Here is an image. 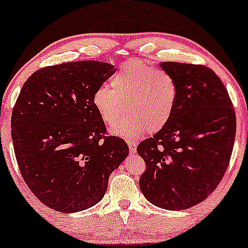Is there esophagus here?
Here are the masks:
<instances>
[{
	"mask_svg": "<svg viewBox=\"0 0 248 248\" xmlns=\"http://www.w3.org/2000/svg\"><path fill=\"white\" fill-rule=\"evenodd\" d=\"M127 144H128V147H129V153L135 154L136 153V145H137V142L135 141V140H129V141H127Z\"/></svg>",
	"mask_w": 248,
	"mask_h": 248,
	"instance_id": "obj_1",
	"label": "esophagus"
}]
</instances>
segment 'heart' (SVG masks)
Masks as SVG:
<instances>
[{
	"mask_svg": "<svg viewBox=\"0 0 248 248\" xmlns=\"http://www.w3.org/2000/svg\"><path fill=\"white\" fill-rule=\"evenodd\" d=\"M112 86L101 85L92 103L107 124H115L128 106L130 116L112 127V133L135 137L143 132L153 134L165 127L178 100L175 79L156 67L128 60L113 75Z\"/></svg>",
	"mask_w": 248,
	"mask_h": 248,
	"instance_id": "heart-1",
	"label": "heart"
}]
</instances>
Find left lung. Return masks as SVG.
I'll return each instance as SVG.
<instances>
[{"label": "left lung", "instance_id": "1", "mask_svg": "<svg viewBox=\"0 0 248 248\" xmlns=\"http://www.w3.org/2000/svg\"><path fill=\"white\" fill-rule=\"evenodd\" d=\"M160 68L177 82L178 100L165 127L137 147L147 164L140 188L157 207L184 210L207 199L222 180L233 149L235 113L210 68L179 62Z\"/></svg>", "mask_w": 248, "mask_h": 248}]
</instances>
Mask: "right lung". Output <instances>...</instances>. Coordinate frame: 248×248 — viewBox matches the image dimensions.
<instances>
[{
  "instance_id": "right-lung-1",
  "label": "right lung",
  "mask_w": 248,
  "mask_h": 248,
  "mask_svg": "<svg viewBox=\"0 0 248 248\" xmlns=\"http://www.w3.org/2000/svg\"><path fill=\"white\" fill-rule=\"evenodd\" d=\"M115 70L99 61L49 65L32 74L19 92L11 114L17 164L50 209L71 214L97 204L109 174L129 154L124 140L106 135L92 103Z\"/></svg>"
}]
</instances>
